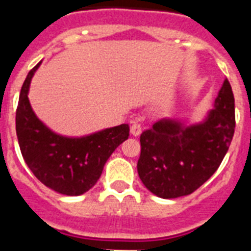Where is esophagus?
Returning a JSON list of instances; mask_svg holds the SVG:
<instances>
[{"label":"esophagus","mask_w":251,"mask_h":251,"mask_svg":"<svg viewBox=\"0 0 251 251\" xmlns=\"http://www.w3.org/2000/svg\"><path fill=\"white\" fill-rule=\"evenodd\" d=\"M130 133H131V135H134V137L141 135L142 126H141V124H139L138 121H135V120H133V121H131V125H130Z\"/></svg>","instance_id":"obj_1"}]
</instances>
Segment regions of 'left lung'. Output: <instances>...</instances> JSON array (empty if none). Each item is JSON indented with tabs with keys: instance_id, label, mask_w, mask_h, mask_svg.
<instances>
[{
	"instance_id": "8db88e82",
	"label": "left lung",
	"mask_w": 251,
	"mask_h": 251,
	"mask_svg": "<svg viewBox=\"0 0 251 251\" xmlns=\"http://www.w3.org/2000/svg\"><path fill=\"white\" fill-rule=\"evenodd\" d=\"M234 127V96L226 78L215 108L202 122L186 126L177 120L161 118L141 134L139 178L160 198L191 194L222 164Z\"/></svg>"
}]
</instances>
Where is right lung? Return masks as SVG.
<instances>
[{"mask_svg": "<svg viewBox=\"0 0 251 251\" xmlns=\"http://www.w3.org/2000/svg\"><path fill=\"white\" fill-rule=\"evenodd\" d=\"M40 64L28 73L18 101L15 127L22 156L35 177L49 189L73 197L84 194L98 182L114 150L129 138V125L80 138L53 133L33 113L28 100L31 79Z\"/></svg>", "mask_w": 251, "mask_h": 251, "instance_id": "right-lung-1", "label": "right lung"}]
</instances>
